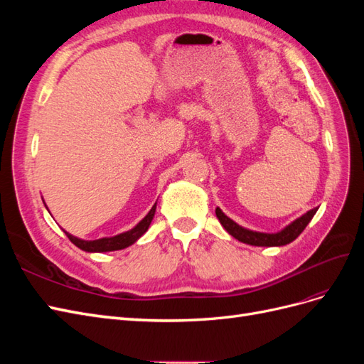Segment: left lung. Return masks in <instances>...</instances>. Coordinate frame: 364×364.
Instances as JSON below:
<instances>
[{"mask_svg": "<svg viewBox=\"0 0 364 364\" xmlns=\"http://www.w3.org/2000/svg\"><path fill=\"white\" fill-rule=\"evenodd\" d=\"M317 211V208L310 209V211L305 213L302 217L296 218L293 223L289 226H285L282 230L277 234H264V232H255V230H249L246 228H241L237 225L234 220H230L228 215L223 214V211L220 208L215 209V215L220 220V223L228 230V232L237 238L241 243H246L250 246H285L291 243L293 240H296L302 234V230L306 228V225L311 222V218L314 217Z\"/></svg>", "mask_w": 364, "mask_h": 364, "instance_id": "obj_1", "label": "left lung"}]
</instances>
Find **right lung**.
<instances>
[{
  "label": "right lung",
  "instance_id": "right-lung-1",
  "mask_svg": "<svg viewBox=\"0 0 364 364\" xmlns=\"http://www.w3.org/2000/svg\"><path fill=\"white\" fill-rule=\"evenodd\" d=\"M156 211V203L153 205V208L149 211V214L141 220V222L134 228L127 230V232H123L115 237H109V238H100V240H80L68 232L67 237L71 240V243H74L77 247H80L85 252H112V250H121L124 247H129L130 245H134L135 241L142 235L146 234V230L149 229L153 215H155Z\"/></svg>",
  "mask_w": 364,
  "mask_h": 364
}]
</instances>
